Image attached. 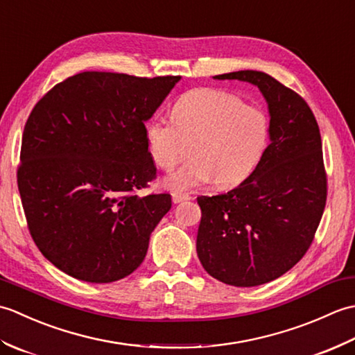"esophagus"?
I'll use <instances>...</instances> for the list:
<instances>
[{"label": "esophagus", "instance_id": "obj_1", "mask_svg": "<svg viewBox=\"0 0 355 355\" xmlns=\"http://www.w3.org/2000/svg\"><path fill=\"white\" fill-rule=\"evenodd\" d=\"M187 200H191V195H189V193H178V192H173V193H172L173 205H178V202L187 201Z\"/></svg>", "mask_w": 355, "mask_h": 355}]
</instances>
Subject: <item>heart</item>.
<instances>
[{"mask_svg": "<svg viewBox=\"0 0 355 355\" xmlns=\"http://www.w3.org/2000/svg\"><path fill=\"white\" fill-rule=\"evenodd\" d=\"M171 119L154 117L145 131L150 158L163 171L175 168L191 146L193 157L164 180L171 189L243 183L267 146L266 112L224 89L197 88L183 94Z\"/></svg>", "mask_w": 355, "mask_h": 355, "instance_id": "b5f03b06", "label": "heart"}]
</instances>
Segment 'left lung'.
I'll list each match as a JSON object with an SVG mask.
<instances>
[{"label":"left lung","instance_id":"obj_1","mask_svg":"<svg viewBox=\"0 0 355 355\" xmlns=\"http://www.w3.org/2000/svg\"><path fill=\"white\" fill-rule=\"evenodd\" d=\"M214 79L259 88L268 105L270 145L235 189L197 198V253L218 281L256 286L286 273L313 243L327 205L320 131L302 97L267 73L241 70Z\"/></svg>","mask_w":355,"mask_h":355}]
</instances>
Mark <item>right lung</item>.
<instances>
[{
	"label": "right lung",
	"mask_w": 355,
	"mask_h": 355,
	"mask_svg": "<svg viewBox=\"0 0 355 355\" xmlns=\"http://www.w3.org/2000/svg\"><path fill=\"white\" fill-rule=\"evenodd\" d=\"M180 76L84 71L53 87L24 126L18 189L35 244L64 273L93 284L123 279L172 206L139 197L155 178L145 122Z\"/></svg>",
	"instance_id": "add662e5"
}]
</instances>
